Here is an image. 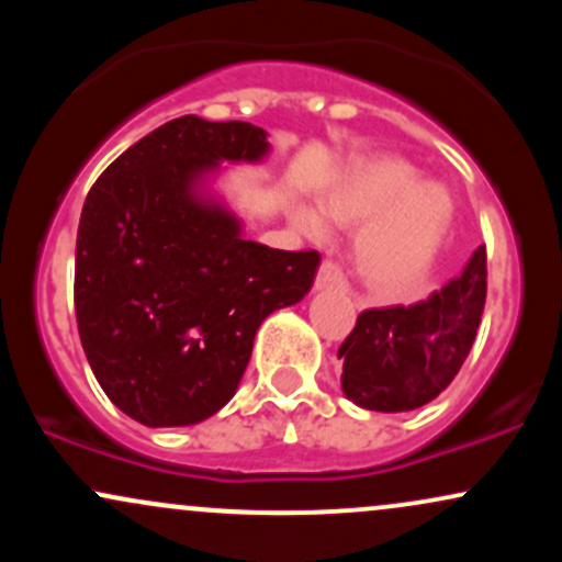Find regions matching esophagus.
Here are the masks:
<instances>
[{
    "label": "esophagus",
    "instance_id": "obj_1",
    "mask_svg": "<svg viewBox=\"0 0 562 562\" xmlns=\"http://www.w3.org/2000/svg\"><path fill=\"white\" fill-rule=\"evenodd\" d=\"M317 288H346V277H344V269L338 267V263L325 259L319 263V272H317Z\"/></svg>",
    "mask_w": 562,
    "mask_h": 562
}]
</instances>
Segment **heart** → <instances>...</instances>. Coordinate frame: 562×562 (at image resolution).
Masks as SVG:
<instances>
[{
  "instance_id": "heart-1",
  "label": "heart",
  "mask_w": 562,
  "mask_h": 562,
  "mask_svg": "<svg viewBox=\"0 0 562 562\" xmlns=\"http://www.w3.org/2000/svg\"><path fill=\"white\" fill-rule=\"evenodd\" d=\"M338 224H364L357 235V267L372 285L402 288L417 280L441 248L451 224V200L443 187L417 182L402 160H370L357 166L325 200ZM299 227L317 237L314 211H299Z\"/></svg>"
}]
</instances>
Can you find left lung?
Returning <instances> with one entry per match:
<instances>
[{"label":"left lung","instance_id":"left-lung-1","mask_svg":"<svg viewBox=\"0 0 562 562\" xmlns=\"http://www.w3.org/2000/svg\"><path fill=\"white\" fill-rule=\"evenodd\" d=\"M486 306V245L465 272L415 306L367 308L340 344L344 393L375 412L428 404L465 364Z\"/></svg>","mask_w":562,"mask_h":562}]
</instances>
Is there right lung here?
Masks as SVG:
<instances>
[{
	"label": "right lung",
	"instance_id": "obj_1",
	"mask_svg": "<svg viewBox=\"0 0 562 562\" xmlns=\"http://www.w3.org/2000/svg\"><path fill=\"white\" fill-rule=\"evenodd\" d=\"M267 150L259 126L182 115L121 153L89 190L76 322L97 383L142 425L177 428L222 409L261 322L312 288L317 250L243 240L235 216L192 192L218 160Z\"/></svg>",
	"mask_w": 562,
	"mask_h": 562
}]
</instances>
